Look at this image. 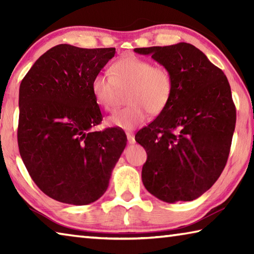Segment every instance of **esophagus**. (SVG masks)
Here are the masks:
<instances>
[{"instance_id":"1","label":"esophagus","mask_w":254,"mask_h":254,"mask_svg":"<svg viewBox=\"0 0 254 254\" xmlns=\"http://www.w3.org/2000/svg\"><path fill=\"white\" fill-rule=\"evenodd\" d=\"M127 141H128V143H130V144H133V143L135 142L134 134H133V133H131V132H127Z\"/></svg>"}]
</instances>
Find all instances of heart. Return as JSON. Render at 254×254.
Masks as SVG:
<instances>
[{
    "label": "heart",
    "mask_w": 254,
    "mask_h": 254,
    "mask_svg": "<svg viewBox=\"0 0 254 254\" xmlns=\"http://www.w3.org/2000/svg\"><path fill=\"white\" fill-rule=\"evenodd\" d=\"M110 72L111 77L97 72L91 81L94 100L105 111L114 109L115 89L128 87L126 96L128 105L107 119L110 127L132 130L147 120L149 112L153 115L161 113L173 96L171 72L148 59L124 56L112 64Z\"/></svg>",
    "instance_id": "obj_1"
}]
</instances>
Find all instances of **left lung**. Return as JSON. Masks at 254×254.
Segmentation results:
<instances>
[{
	"mask_svg": "<svg viewBox=\"0 0 254 254\" xmlns=\"http://www.w3.org/2000/svg\"><path fill=\"white\" fill-rule=\"evenodd\" d=\"M134 51L151 56L174 80L168 105L135 134L148 154L142 183L166 203L194 200L213 186L229 158L236 122L229 80L186 42Z\"/></svg>",
	"mask_w": 254,
	"mask_h": 254,
	"instance_id": "8db88e82",
	"label": "left lung"
}]
</instances>
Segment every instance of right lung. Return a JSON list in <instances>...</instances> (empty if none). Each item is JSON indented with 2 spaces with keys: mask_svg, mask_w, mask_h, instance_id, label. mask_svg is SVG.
Segmentation results:
<instances>
[{
  "mask_svg": "<svg viewBox=\"0 0 254 254\" xmlns=\"http://www.w3.org/2000/svg\"><path fill=\"white\" fill-rule=\"evenodd\" d=\"M114 55L115 48L58 45L21 81L20 156L34 184L60 203L87 205L100 198L127 145L121 128L92 131L103 117L91 81Z\"/></svg>",
  "mask_w": 254,
  "mask_h": 254,
  "instance_id": "obj_1",
  "label": "right lung"
}]
</instances>
